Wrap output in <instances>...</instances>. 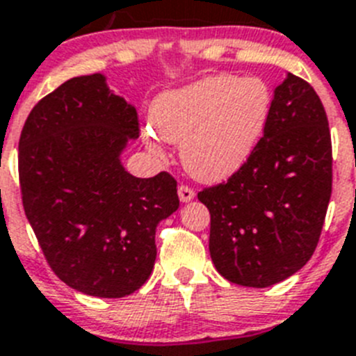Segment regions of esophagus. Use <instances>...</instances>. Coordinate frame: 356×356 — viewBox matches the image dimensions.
I'll return each mask as SVG.
<instances>
[{"instance_id": "34e87169", "label": "esophagus", "mask_w": 356, "mask_h": 356, "mask_svg": "<svg viewBox=\"0 0 356 356\" xmlns=\"http://www.w3.org/2000/svg\"><path fill=\"white\" fill-rule=\"evenodd\" d=\"M195 197V191H193V188L190 186H179V199H181V202H190L191 199Z\"/></svg>"}]
</instances>
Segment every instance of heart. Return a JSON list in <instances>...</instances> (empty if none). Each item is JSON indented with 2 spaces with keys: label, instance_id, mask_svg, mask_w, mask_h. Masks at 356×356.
<instances>
[{
  "label": "heart",
  "instance_id": "1",
  "mask_svg": "<svg viewBox=\"0 0 356 356\" xmlns=\"http://www.w3.org/2000/svg\"><path fill=\"white\" fill-rule=\"evenodd\" d=\"M272 109L268 86L256 76L215 75L161 95L152 125L163 140L181 147L184 168L200 181H222L249 159ZM145 141L159 152L156 134Z\"/></svg>",
  "mask_w": 356,
  "mask_h": 356
}]
</instances>
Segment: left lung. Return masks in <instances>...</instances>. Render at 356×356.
<instances>
[{
	"mask_svg": "<svg viewBox=\"0 0 356 356\" xmlns=\"http://www.w3.org/2000/svg\"><path fill=\"white\" fill-rule=\"evenodd\" d=\"M332 161L323 102L289 73L249 159L197 195L211 215L209 254L225 280L265 289L307 265L332 197Z\"/></svg>",
	"mask_w": 356,
	"mask_h": 356,
	"instance_id": "1",
	"label": "left lung"
}]
</instances>
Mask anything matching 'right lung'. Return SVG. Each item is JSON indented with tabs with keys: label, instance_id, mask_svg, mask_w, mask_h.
<instances>
[{
	"label": "right lung",
	"instance_id": "add662e5",
	"mask_svg": "<svg viewBox=\"0 0 356 356\" xmlns=\"http://www.w3.org/2000/svg\"><path fill=\"white\" fill-rule=\"evenodd\" d=\"M138 113L105 76H75L30 111L19 138L23 208L51 270L95 298H125L150 277L156 227L179 208L166 172L134 177L120 156Z\"/></svg>",
	"mask_w": 356,
	"mask_h": 356
}]
</instances>
